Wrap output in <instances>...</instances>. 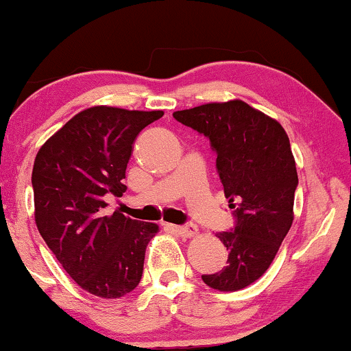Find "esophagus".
Returning a JSON list of instances; mask_svg holds the SVG:
<instances>
[{
    "label": "esophagus",
    "mask_w": 351,
    "mask_h": 351,
    "mask_svg": "<svg viewBox=\"0 0 351 351\" xmlns=\"http://www.w3.org/2000/svg\"><path fill=\"white\" fill-rule=\"evenodd\" d=\"M171 229H174L177 234L184 236V237H195L198 234V228L195 224H184V226H171Z\"/></svg>",
    "instance_id": "34e87169"
}]
</instances>
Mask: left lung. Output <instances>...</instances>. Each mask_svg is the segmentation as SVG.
Here are the masks:
<instances>
[{
	"instance_id": "1",
	"label": "left lung",
	"mask_w": 351,
	"mask_h": 351,
	"mask_svg": "<svg viewBox=\"0 0 351 351\" xmlns=\"http://www.w3.org/2000/svg\"><path fill=\"white\" fill-rule=\"evenodd\" d=\"M174 119L210 138L236 216L234 229L216 234L228 265L202 280L218 291H237L265 274L295 219L298 172L289 138L275 119L239 99L177 110Z\"/></svg>"
}]
</instances>
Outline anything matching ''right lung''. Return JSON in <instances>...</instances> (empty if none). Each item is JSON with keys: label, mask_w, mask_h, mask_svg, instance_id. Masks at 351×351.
<instances>
[{"label": "right lung", "mask_w": 351, "mask_h": 351, "mask_svg": "<svg viewBox=\"0 0 351 351\" xmlns=\"http://www.w3.org/2000/svg\"><path fill=\"white\" fill-rule=\"evenodd\" d=\"M162 115V110L89 107L68 120L36 156L38 232L66 274L94 296L122 298L141 280L146 245L159 226L119 211L104 216V197L123 195L133 143Z\"/></svg>", "instance_id": "obj_1"}]
</instances>
